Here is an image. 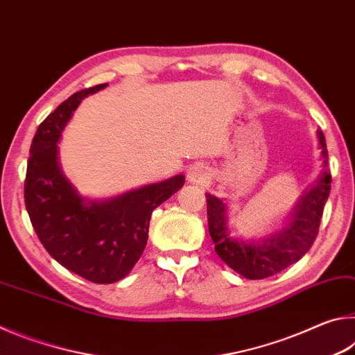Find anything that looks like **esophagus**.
<instances>
[{
	"mask_svg": "<svg viewBox=\"0 0 355 355\" xmlns=\"http://www.w3.org/2000/svg\"><path fill=\"white\" fill-rule=\"evenodd\" d=\"M209 178V171L208 167H205L200 163H197L194 166L189 167L188 171V182L192 184H203L207 183Z\"/></svg>",
	"mask_w": 355,
	"mask_h": 355,
	"instance_id": "esophagus-1",
	"label": "esophagus"
}]
</instances>
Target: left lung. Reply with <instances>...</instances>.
<instances>
[{"instance_id": "left-lung-1", "label": "left lung", "mask_w": 355, "mask_h": 355, "mask_svg": "<svg viewBox=\"0 0 355 355\" xmlns=\"http://www.w3.org/2000/svg\"><path fill=\"white\" fill-rule=\"evenodd\" d=\"M318 139L322 156L321 175L313 188L300 197L285 227L271 236L249 243L232 238L227 224L225 202L208 192L205 194L208 230L216 254L243 277L250 280L271 277L299 261L313 245L332 182L327 169L329 155L322 131H318Z\"/></svg>"}]
</instances>
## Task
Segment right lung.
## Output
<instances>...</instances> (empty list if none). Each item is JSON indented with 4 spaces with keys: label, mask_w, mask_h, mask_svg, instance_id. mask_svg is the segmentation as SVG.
Returning <instances> with one entry per match:
<instances>
[{
    "label": "right lung",
    "mask_w": 355,
    "mask_h": 355,
    "mask_svg": "<svg viewBox=\"0 0 355 355\" xmlns=\"http://www.w3.org/2000/svg\"><path fill=\"white\" fill-rule=\"evenodd\" d=\"M106 86L73 94L39 125L25 180L26 211L40 243L59 264L94 284L130 274L147 245L153 209L184 184V175H175L106 200L78 194L59 166L58 142L81 100Z\"/></svg>",
    "instance_id": "add662e5"
}]
</instances>
